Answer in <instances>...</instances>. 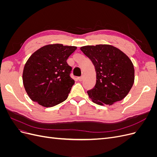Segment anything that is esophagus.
Here are the masks:
<instances>
[{
	"label": "esophagus",
	"instance_id": "34e87169",
	"mask_svg": "<svg viewBox=\"0 0 157 157\" xmlns=\"http://www.w3.org/2000/svg\"><path fill=\"white\" fill-rule=\"evenodd\" d=\"M78 80H79V81H82V80H83V76H82V77H78Z\"/></svg>",
	"mask_w": 157,
	"mask_h": 157
}]
</instances>
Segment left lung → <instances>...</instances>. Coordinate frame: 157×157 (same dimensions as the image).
Listing matches in <instances>:
<instances>
[{
    "label": "left lung",
    "instance_id": "obj_1",
    "mask_svg": "<svg viewBox=\"0 0 157 157\" xmlns=\"http://www.w3.org/2000/svg\"><path fill=\"white\" fill-rule=\"evenodd\" d=\"M80 50L92 61L96 72V85L87 92L91 100L100 105H111L124 99L134 82L130 59L109 44L84 46Z\"/></svg>",
    "mask_w": 157,
    "mask_h": 157
}]
</instances>
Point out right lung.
<instances>
[{
    "mask_svg": "<svg viewBox=\"0 0 157 157\" xmlns=\"http://www.w3.org/2000/svg\"><path fill=\"white\" fill-rule=\"evenodd\" d=\"M76 46L46 45L28 59L23 71V83L33 101L45 107H54L67 98L75 80L67 63Z\"/></svg>",
    "mask_w": 157,
    "mask_h": 157,
    "instance_id": "1",
    "label": "right lung"
}]
</instances>
